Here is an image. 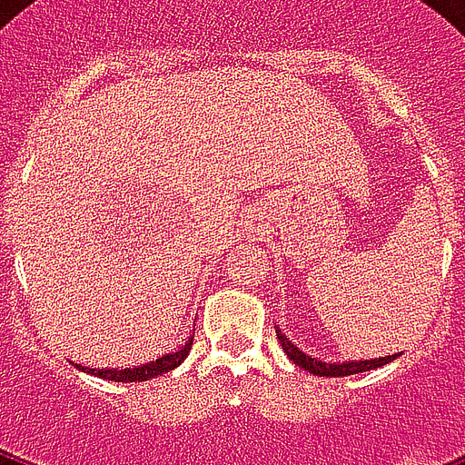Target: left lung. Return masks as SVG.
<instances>
[{"label":"left lung","mask_w":465,"mask_h":465,"mask_svg":"<svg viewBox=\"0 0 465 465\" xmlns=\"http://www.w3.org/2000/svg\"><path fill=\"white\" fill-rule=\"evenodd\" d=\"M277 331V340H280V345H282V350L287 352V357H290L297 367H302L304 371H309V374H316V376H350V374H360V371H371V369H379L383 367V364H389V361H393L396 357H401V354H386V357H379V360H360V361H321L318 357H311V354L302 352L294 342H292L287 335H284L280 328H275Z\"/></svg>","instance_id":"1"}]
</instances>
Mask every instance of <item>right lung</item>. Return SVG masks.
I'll list each match as a JSON object with an SVG mask.
<instances>
[{"instance_id":"right-lung-1","label":"right lung","mask_w":465,"mask_h":465,"mask_svg":"<svg viewBox=\"0 0 465 465\" xmlns=\"http://www.w3.org/2000/svg\"><path fill=\"white\" fill-rule=\"evenodd\" d=\"M190 347H193V338H190L188 342L178 350V352L163 354V357H159L156 361H147V364H140V367H133V369H91V367H82V364H76V369H82V371H86V374L98 376V379H108V381H123V383L149 381V379L166 374V371L178 367V364L188 357Z\"/></svg>"}]
</instances>
